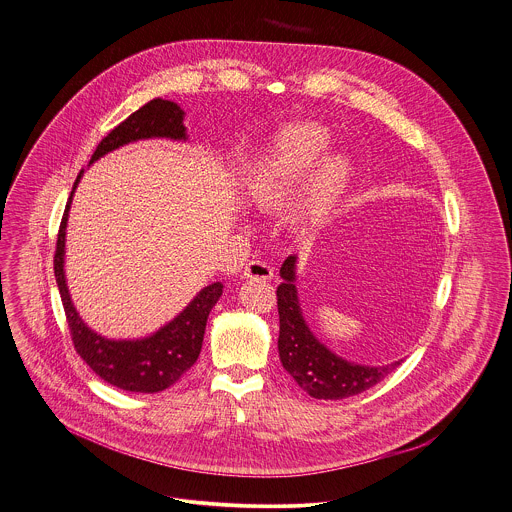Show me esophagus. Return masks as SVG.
Returning a JSON list of instances; mask_svg holds the SVG:
<instances>
[{"mask_svg":"<svg viewBox=\"0 0 512 512\" xmlns=\"http://www.w3.org/2000/svg\"><path fill=\"white\" fill-rule=\"evenodd\" d=\"M243 279L249 281H271L273 279V267L265 261H251L243 269Z\"/></svg>","mask_w":512,"mask_h":512,"instance_id":"1","label":"esophagus"}]
</instances>
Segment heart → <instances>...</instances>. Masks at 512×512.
Instances as JSON below:
<instances>
[{
	"mask_svg": "<svg viewBox=\"0 0 512 512\" xmlns=\"http://www.w3.org/2000/svg\"><path fill=\"white\" fill-rule=\"evenodd\" d=\"M328 147L330 135L320 125L296 123L284 127L273 137L267 153L247 176L245 200L257 208L283 206L294 186L312 171ZM351 172L353 167L343 155L323 159L310 174L302 198L288 214L290 228L300 233L318 228L338 206L351 180Z\"/></svg>",
	"mask_w": 512,
	"mask_h": 512,
	"instance_id": "1",
	"label": "heart"
}]
</instances>
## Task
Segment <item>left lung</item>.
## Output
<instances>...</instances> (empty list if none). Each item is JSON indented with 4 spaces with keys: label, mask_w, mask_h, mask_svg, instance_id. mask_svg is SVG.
I'll use <instances>...</instances> for the list:
<instances>
[{
    "label": "left lung",
    "mask_w": 512,
    "mask_h": 512,
    "mask_svg": "<svg viewBox=\"0 0 512 512\" xmlns=\"http://www.w3.org/2000/svg\"><path fill=\"white\" fill-rule=\"evenodd\" d=\"M296 263V255L286 257L281 267L283 283L277 288L281 320L279 357L284 369L304 393L314 398L340 400L371 389L397 369L402 359L375 367L361 365L343 359L318 340L302 316L296 288Z\"/></svg>",
    "instance_id": "1"
}]
</instances>
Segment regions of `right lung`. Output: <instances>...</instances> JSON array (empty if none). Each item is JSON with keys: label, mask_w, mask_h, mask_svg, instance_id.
Returning <instances> with one entry per match:
<instances>
[{"label": "right lung", "mask_w": 512, "mask_h": 512, "mask_svg": "<svg viewBox=\"0 0 512 512\" xmlns=\"http://www.w3.org/2000/svg\"><path fill=\"white\" fill-rule=\"evenodd\" d=\"M184 112L171 100L155 98L139 108L135 114L121 121L96 147L90 165H94L104 155L115 149L143 141V139H172L186 141ZM84 174V169L76 176L72 186L60 229H58L57 253H55V277L58 292L62 298L66 322L78 355L88 363V367L106 383L129 393H159L174 385L198 359L202 351V341L206 332V322L224 292V284L212 283L204 286L188 306L176 314L171 322L161 326L157 332L137 340H112L94 332L74 308L66 273H64V253H66V226L72 196Z\"/></svg>", "instance_id": "obj_1"}]
</instances>
